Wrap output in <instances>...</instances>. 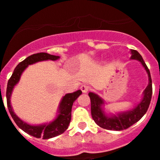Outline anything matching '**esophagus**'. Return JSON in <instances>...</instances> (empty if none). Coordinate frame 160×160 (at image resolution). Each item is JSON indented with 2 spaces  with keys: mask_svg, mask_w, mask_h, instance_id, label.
Wrapping results in <instances>:
<instances>
[{
  "mask_svg": "<svg viewBox=\"0 0 160 160\" xmlns=\"http://www.w3.org/2000/svg\"><path fill=\"white\" fill-rule=\"evenodd\" d=\"M80 89H81L83 93H88V90H90V88H89V86H88V85L83 84V85H82L81 87H80Z\"/></svg>",
  "mask_w": 160,
  "mask_h": 160,
  "instance_id": "34e87169",
  "label": "esophagus"
}]
</instances>
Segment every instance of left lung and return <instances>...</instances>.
<instances>
[{
  "mask_svg": "<svg viewBox=\"0 0 160 160\" xmlns=\"http://www.w3.org/2000/svg\"><path fill=\"white\" fill-rule=\"evenodd\" d=\"M132 59H136L139 61L147 72L149 76V84L146 87L143 93V98L141 102L135 106V108L126 112L118 113V114L108 116L102 108L104 104V100L100 98L98 94L90 92L88 93L90 102H91V115L93 121L101 128L108 130L122 131L129 128L132 125L136 123L143 117L147 111L150 104L152 93V79L149 68L146 66V62L143 60L141 55L136 50H131Z\"/></svg>",
  "mask_w": 160,
  "mask_h": 160,
  "instance_id": "obj_1",
  "label": "left lung"
}]
</instances>
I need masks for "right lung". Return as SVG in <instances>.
I'll return each instance as SVG.
<instances>
[{
    "label": "right lung",
    "instance_id": "right-lung-1",
    "mask_svg": "<svg viewBox=\"0 0 160 160\" xmlns=\"http://www.w3.org/2000/svg\"><path fill=\"white\" fill-rule=\"evenodd\" d=\"M58 59H59V56H53V55L48 54L46 52H40L32 55V56L27 57L25 60L21 62L16 67L11 78L8 82L6 98H7V104L10 114L16 125L21 129L35 138H42V139H48V138H53V137H56L63 133L68 128L69 125L70 123L72 104L77 99V98L81 94L82 91L80 90H78L73 93H67L62 98V101L59 104L58 115L56 119L49 124H43V125H31L29 124H27L26 122H24L23 121L21 120L14 114L11 105L10 99L11 93H12V90L14 89V86L20 80V77L23 71L28 67V65L35 63L39 61L49 60V59L54 61Z\"/></svg>",
    "mask_w": 160,
    "mask_h": 160
}]
</instances>
